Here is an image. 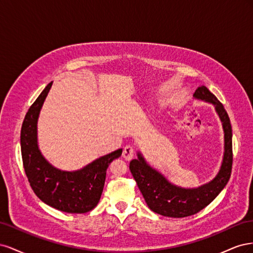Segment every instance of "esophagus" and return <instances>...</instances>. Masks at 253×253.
<instances>
[{
  "instance_id": "1",
  "label": "esophagus",
  "mask_w": 253,
  "mask_h": 253,
  "mask_svg": "<svg viewBox=\"0 0 253 253\" xmlns=\"http://www.w3.org/2000/svg\"><path fill=\"white\" fill-rule=\"evenodd\" d=\"M134 153L135 151L133 147H131V145H126L124 152H122V156H124L126 160H131L134 157Z\"/></svg>"
}]
</instances>
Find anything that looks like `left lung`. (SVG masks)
<instances>
[{"mask_svg":"<svg viewBox=\"0 0 253 253\" xmlns=\"http://www.w3.org/2000/svg\"><path fill=\"white\" fill-rule=\"evenodd\" d=\"M194 99L214 105L224 129V156L212 180L196 188H182L170 182L152 168L140 152L129 163V170L149 208L168 217H186L200 212L215 198L229 181L232 169V128L230 119L217 98L206 86L197 87Z\"/></svg>","mask_w":253,"mask_h":253,"instance_id":"obj_1","label":"left lung"}]
</instances>
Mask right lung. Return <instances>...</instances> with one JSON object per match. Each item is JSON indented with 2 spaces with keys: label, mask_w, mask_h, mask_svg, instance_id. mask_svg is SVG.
Returning <instances> with one entry per match:
<instances>
[{
  "label": "right lung",
  "mask_w": 253,
  "mask_h": 253,
  "mask_svg": "<svg viewBox=\"0 0 253 253\" xmlns=\"http://www.w3.org/2000/svg\"><path fill=\"white\" fill-rule=\"evenodd\" d=\"M52 82L48 83L30 106L21 128L23 166L34 192L46 205L66 213H86L98 205L103 191L106 170L122 149L99 157L76 171L53 167L38 144V119Z\"/></svg>",
  "instance_id": "obj_1"
}]
</instances>
